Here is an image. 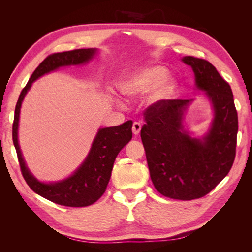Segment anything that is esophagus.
<instances>
[{
  "label": "esophagus",
  "instance_id": "obj_1",
  "mask_svg": "<svg viewBox=\"0 0 252 252\" xmlns=\"http://www.w3.org/2000/svg\"><path fill=\"white\" fill-rule=\"evenodd\" d=\"M141 128H142V125L139 123V122H134L133 125H132V132L133 134H139L140 131H141Z\"/></svg>",
  "mask_w": 252,
  "mask_h": 252
}]
</instances>
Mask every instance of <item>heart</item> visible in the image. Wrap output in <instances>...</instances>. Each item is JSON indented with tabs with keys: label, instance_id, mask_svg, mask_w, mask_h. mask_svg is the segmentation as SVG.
I'll return each mask as SVG.
<instances>
[{
	"label": "heart",
	"instance_id": "b5f03b06",
	"mask_svg": "<svg viewBox=\"0 0 252 252\" xmlns=\"http://www.w3.org/2000/svg\"><path fill=\"white\" fill-rule=\"evenodd\" d=\"M166 70L159 66H147L126 75L121 82L120 88L122 93L127 95L140 94L146 91L152 85L147 94V101L149 104H155L163 100L172 90V83L165 78Z\"/></svg>",
	"mask_w": 252,
	"mask_h": 252
}]
</instances>
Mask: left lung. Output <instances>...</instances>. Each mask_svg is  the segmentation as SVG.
<instances>
[{"label": "left lung", "instance_id": "obj_1", "mask_svg": "<svg viewBox=\"0 0 252 252\" xmlns=\"http://www.w3.org/2000/svg\"><path fill=\"white\" fill-rule=\"evenodd\" d=\"M182 61L192 68L196 87L212 104L208 133L195 139L184 130V112L193 100H165L144 112L141 139L156 189L170 199L190 201L209 193L230 171L239 125L232 90L216 67L190 56Z\"/></svg>", "mask_w": 252, "mask_h": 252}]
</instances>
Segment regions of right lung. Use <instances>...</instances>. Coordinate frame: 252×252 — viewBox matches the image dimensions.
<instances>
[{
    "instance_id": "add662e5",
    "label": "right lung",
    "mask_w": 252,
    "mask_h": 252,
    "mask_svg": "<svg viewBox=\"0 0 252 252\" xmlns=\"http://www.w3.org/2000/svg\"><path fill=\"white\" fill-rule=\"evenodd\" d=\"M97 49H74L52 53L36 67L26 86L21 91L14 110L12 124V141L16 147L23 178L35 193L53 203L68 207H85L95 203L105 192L111 177L114 159L121 149L132 138V121L114 127L98 129L87 158L72 175L56 183L37 181L29 171L18 142L20 109L27 91L32 83L45 73L63 66L85 64L94 58Z\"/></svg>"
}]
</instances>
